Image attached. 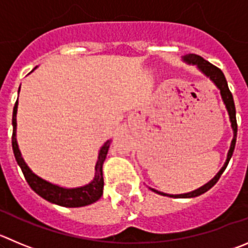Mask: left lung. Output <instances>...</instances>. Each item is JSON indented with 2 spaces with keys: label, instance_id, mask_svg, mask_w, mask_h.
Segmentation results:
<instances>
[{
  "label": "left lung",
  "instance_id": "obj_1",
  "mask_svg": "<svg viewBox=\"0 0 248 248\" xmlns=\"http://www.w3.org/2000/svg\"><path fill=\"white\" fill-rule=\"evenodd\" d=\"M182 60H184V62H186V63L197 66V68L202 72L203 75H204L205 77L209 78V79L214 83L215 87L220 90L221 99H223L224 104H225L226 110H228L229 119H230V122H231V128H232V131H233V137H232V140H231L230 149H229V152H228V156H226L225 164H224L223 168L219 170V172L217 173V175H215V176L213 177L209 182H207L205 185H203V186L200 187V188L194 189V191L187 192V193H182V194H168V193H164V192L156 191V189H154V188H150L153 192L161 194V196H168V197L193 198V197H198V196H201V194L205 193L208 189L212 188V187L214 186L217 182H218V180L220 179L221 173L224 172V170H225L226 166H228L229 161H230L231 156H232L233 149H235L236 137H237V122H236V108H235V103H233L232 94H231V92L229 90L228 82H226L225 76H224V73L221 72V69H219L218 67H215L214 64H212V63H209L208 61H205L203 57L198 56V55H194V54L185 55V56H182Z\"/></svg>",
  "mask_w": 248,
  "mask_h": 248
}]
</instances>
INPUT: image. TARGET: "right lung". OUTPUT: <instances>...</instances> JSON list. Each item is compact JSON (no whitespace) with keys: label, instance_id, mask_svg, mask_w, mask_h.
Instances as JSON below:
<instances>
[{"label":"right lung","instance_id":"add662e5","mask_svg":"<svg viewBox=\"0 0 248 248\" xmlns=\"http://www.w3.org/2000/svg\"><path fill=\"white\" fill-rule=\"evenodd\" d=\"M36 68V67H35ZM34 68V69H35ZM33 69V71H34ZM31 71V72H33ZM20 90V87H19ZM18 90V93H19ZM17 110H18V100L16 101V105L13 108V117H12V126H13V135H12V148L15 153V158L17 164L22 169L23 175L27 180L28 185L31 187L35 193H38L40 197L46 200L47 202L54 203V204L61 205V207L67 208H78L89 205L92 203L100 200L103 196L104 188V177H103V165L105 161L106 155H108V148H110L111 140H106L101 145L98 154V160L95 164V173L94 179L89 184L80 187H75V188H66L59 185L51 184L46 180L41 179L36 173L31 171V169L27 165L20 153L19 147L17 143Z\"/></svg>","mask_w":248,"mask_h":248}]
</instances>
